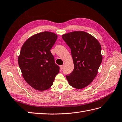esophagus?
I'll return each instance as SVG.
<instances>
[{"instance_id":"esophagus-1","label":"esophagus","mask_w":122,"mask_h":122,"mask_svg":"<svg viewBox=\"0 0 122 122\" xmlns=\"http://www.w3.org/2000/svg\"><path fill=\"white\" fill-rule=\"evenodd\" d=\"M63 67H64V66H63V65H61V66H60V69H61V70L63 69Z\"/></svg>"}]
</instances>
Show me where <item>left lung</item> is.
<instances>
[{
	"instance_id": "1",
	"label": "left lung",
	"mask_w": 122,
	"mask_h": 122,
	"mask_svg": "<svg viewBox=\"0 0 122 122\" xmlns=\"http://www.w3.org/2000/svg\"><path fill=\"white\" fill-rule=\"evenodd\" d=\"M62 38L71 50L74 69L66 75L69 85L81 89L92 82L102 61L101 46L97 39L84 31L64 34Z\"/></svg>"
}]
</instances>
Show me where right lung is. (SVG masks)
I'll return each mask as SVG.
<instances>
[{
	"instance_id": "1",
	"label": "right lung",
	"mask_w": 122,
	"mask_h": 122,
	"mask_svg": "<svg viewBox=\"0 0 122 122\" xmlns=\"http://www.w3.org/2000/svg\"><path fill=\"white\" fill-rule=\"evenodd\" d=\"M57 39L53 32H41L27 39L21 47L19 66L24 80L36 90L49 89L59 72L50 51Z\"/></svg>"
}]
</instances>
